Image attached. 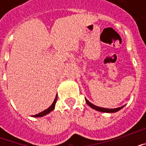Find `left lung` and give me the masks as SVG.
<instances>
[{
    "label": "left lung",
    "mask_w": 146,
    "mask_h": 146,
    "mask_svg": "<svg viewBox=\"0 0 146 146\" xmlns=\"http://www.w3.org/2000/svg\"><path fill=\"white\" fill-rule=\"evenodd\" d=\"M85 101L87 102V104L92 109H94V110H97V111H99V112H102V113H116L117 111H119L122 108H123L124 106H123L121 107H119V108H116V109H107V108H102V107H99V106H95V105H93L92 103H91L90 102L85 98Z\"/></svg>",
    "instance_id": "obj_1"
}]
</instances>
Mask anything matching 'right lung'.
<instances>
[{"mask_svg":"<svg viewBox=\"0 0 146 146\" xmlns=\"http://www.w3.org/2000/svg\"><path fill=\"white\" fill-rule=\"evenodd\" d=\"M56 101H57V95L55 96V98H54V102H53V103L51 104V106H50V107H48L47 110H44V111L41 112V113H38V114H36V115H33V116H33V117H42V116H45V115L48 114V113H50L52 110H54V107H55V103H56Z\"/></svg>","mask_w":146,"mask_h":146,"instance_id":"obj_1","label":"right lung"}]
</instances>
